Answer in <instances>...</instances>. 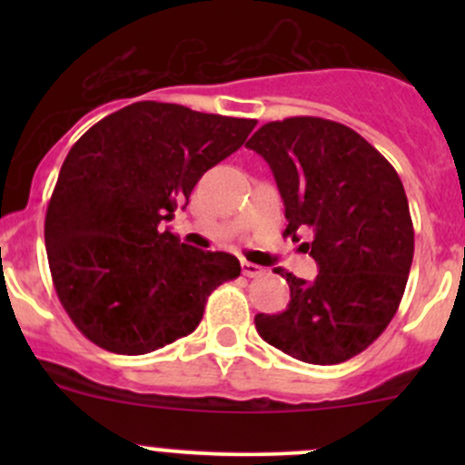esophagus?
<instances>
[{"label":"esophagus","mask_w":465,"mask_h":465,"mask_svg":"<svg viewBox=\"0 0 465 465\" xmlns=\"http://www.w3.org/2000/svg\"><path fill=\"white\" fill-rule=\"evenodd\" d=\"M241 267H242V274H245V276H252V279H254V276L265 274V270H262L261 265H256V262L242 261V262H241Z\"/></svg>","instance_id":"34e87169"}]
</instances>
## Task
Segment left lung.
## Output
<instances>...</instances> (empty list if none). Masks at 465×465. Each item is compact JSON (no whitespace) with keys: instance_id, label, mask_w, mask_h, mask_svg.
<instances>
[{"instance_id":"1","label":"left lung","mask_w":465,"mask_h":465,"mask_svg":"<svg viewBox=\"0 0 465 465\" xmlns=\"http://www.w3.org/2000/svg\"><path fill=\"white\" fill-rule=\"evenodd\" d=\"M259 153L285 204V236L302 242L320 274L290 285L279 315H256L267 344L308 364H340L362 353L396 315L414 259L405 189L391 163L355 130L290 116L261 125L245 143Z\"/></svg>"}]
</instances>
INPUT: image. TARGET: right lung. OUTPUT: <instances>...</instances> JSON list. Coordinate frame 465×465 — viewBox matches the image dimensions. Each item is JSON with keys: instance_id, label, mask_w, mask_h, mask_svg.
Masks as SVG:
<instances>
[{"instance_id": "1", "label": "right lung", "mask_w": 465, "mask_h": 465, "mask_svg": "<svg viewBox=\"0 0 465 465\" xmlns=\"http://www.w3.org/2000/svg\"><path fill=\"white\" fill-rule=\"evenodd\" d=\"M254 119L139 101L69 150L46 206L45 245L60 303L101 349L143 355L198 328L236 256L180 242L162 223L200 177L245 143Z\"/></svg>"}]
</instances>
